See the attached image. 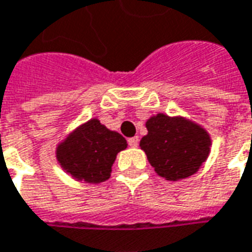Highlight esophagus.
Listing matches in <instances>:
<instances>
[{"label":"esophagus","instance_id":"obj_1","mask_svg":"<svg viewBox=\"0 0 252 252\" xmlns=\"http://www.w3.org/2000/svg\"><path fill=\"white\" fill-rule=\"evenodd\" d=\"M128 144L131 146V147H136L139 144V138L138 136H133V138L128 139Z\"/></svg>","mask_w":252,"mask_h":252}]
</instances>
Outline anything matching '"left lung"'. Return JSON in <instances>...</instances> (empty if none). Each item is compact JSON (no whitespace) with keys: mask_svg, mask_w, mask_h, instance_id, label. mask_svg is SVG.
I'll return each mask as SVG.
<instances>
[{"mask_svg":"<svg viewBox=\"0 0 252 252\" xmlns=\"http://www.w3.org/2000/svg\"><path fill=\"white\" fill-rule=\"evenodd\" d=\"M140 140L150 165L166 180H180L198 172L210 151V136L202 126L181 117L159 113L146 123Z\"/></svg>","mask_w":252,"mask_h":252,"instance_id":"8db88e82","label":"left lung"}]
</instances>
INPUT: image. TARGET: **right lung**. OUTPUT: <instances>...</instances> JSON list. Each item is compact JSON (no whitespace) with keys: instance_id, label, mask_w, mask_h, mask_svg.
Wrapping results in <instances>:
<instances>
[{"instance_id":"right-lung-1","label":"right lung","mask_w":252,"mask_h":252,"mask_svg":"<svg viewBox=\"0 0 252 252\" xmlns=\"http://www.w3.org/2000/svg\"><path fill=\"white\" fill-rule=\"evenodd\" d=\"M124 149L126 140L119 132L110 131L93 119L60 144L57 159L77 180L102 183L109 179L117 153Z\"/></svg>"}]
</instances>
